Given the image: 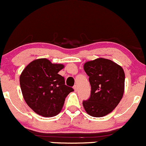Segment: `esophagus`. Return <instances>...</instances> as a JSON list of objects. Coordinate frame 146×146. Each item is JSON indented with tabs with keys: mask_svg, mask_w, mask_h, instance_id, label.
I'll return each instance as SVG.
<instances>
[{
	"mask_svg": "<svg viewBox=\"0 0 146 146\" xmlns=\"http://www.w3.org/2000/svg\"><path fill=\"white\" fill-rule=\"evenodd\" d=\"M73 89H74L75 91H78V86H77L76 85H75L74 86H73Z\"/></svg>",
	"mask_w": 146,
	"mask_h": 146,
	"instance_id": "obj_1",
	"label": "esophagus"
}]
</instances>
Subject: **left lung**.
<instances>
[{"mask_svg":"<svg viewBox=\"0 0 146 146\" xmlns=\"http://www.w3.org/2000/svg\"><path fill=\"white\" fill-rule=\"evenodd\" d=\"M89 77L90 98L82 102L88 114L94 117L105 116L116 108L122 99L125 89L123 68L113 61L98 58L84 64Z\"/></svg>","mask_w":146,"mask_h":146,"instance_id":"obj_1","label":"left lung"}]
</instances>
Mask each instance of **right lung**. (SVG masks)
I'll list each match as a JSON object with an SVG mask.
<instances>
[{
    "label": "right lung",
    "instance_id": "obj_1",
    "mask_svg": "<svg viewBox=\"0 0 146 146\" xmlns=\"http://www.w3.org/2000/svg\"><path fill=\"white\" fill-rule=\"evenodd\" d=\"M64 66L52 64L45 58L30 62L20 76V86L25 101L35 113L51 117L62 110L65 98L73 89L65 84L58 74Z\"/></svg>",
    "mask_w": 146,
    "mask_h": 146
}]
</instances>
